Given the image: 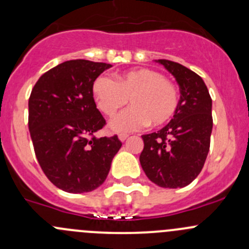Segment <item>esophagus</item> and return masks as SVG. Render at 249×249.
Here are the masks:
<instances>
[{"mask_svg": "<svg viewBox=\"0 0 249 249\" xmlns=\"http://www.w3.org/2000/svg\"><path fill=\"white\" fill-rule=\"evenodd\" d=\"M118 136H119V140L122 141V142H124V141L126 140L127 137H129V135H127V134H123V132H122V134H119V135H118Z\"/></svg>", "mask_w": 249, "mask_h": 249, "instance_id": "esophagus-1", "label": "esophagus"}]
</instances>
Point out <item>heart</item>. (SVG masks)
I'll return each mask as SVG.
<instances>
[{"label": "heart", "instance_id": "heart-1", "mask_svg": "<svg viewBox=\"0 0 249 249\" xmlns=\"http://www.w3.org/2000/svg\"><path fill=\"white\" fill-rule=\"evenodd\" d=\"M92 94L99 109L108 117L130 100L131 108L110 122V127L120 132L142 129L148 123L152 126L166 124L179 106L177 87L161 73L148 69L118 74L117 80L108 74H100L92 83Z\"/></svg>", "mask_w": 249, "mask_h": 249}]
</instances>
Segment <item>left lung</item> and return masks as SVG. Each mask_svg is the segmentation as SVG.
<instances>
[{
	"label": "left lung",
	"instance_id": "1",
	"mask_svg": "<svg viewBox=\"0 0 249 249\" xmlns=\"http://www.w3.org/2000/svg\"><path fill=\"white\" fill-rule=\"evenodd\" d=\"M177 80L179 106L171 122L143 135L140 162L147 177L162 188H183L201 172L210 150L212 99L202 78L178 62L157 60Z\"/></svg>",
	"mask_w": 249,
	"mask_h": 249
}]
</instances>
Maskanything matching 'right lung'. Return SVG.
<instances>
[{"mask_svg":"<svg viewBox=\"0 0 249 249\" xmlns=\"http://www.w3.org/2000/svg\"><path fill=\"white\" fill-rule=\"evenodd\" d=\"M112 65L65 61L39 77L29 99V130L42 171L59 189L88 193L107 178L122 147L117 135L95 137L106 125L92 83Z\"/></svg>","mask_w":249,"mask_h":249,"instance_id":"right-lung-1","label":"right lung"}]
</instances>
